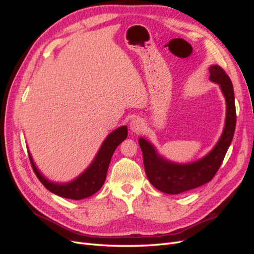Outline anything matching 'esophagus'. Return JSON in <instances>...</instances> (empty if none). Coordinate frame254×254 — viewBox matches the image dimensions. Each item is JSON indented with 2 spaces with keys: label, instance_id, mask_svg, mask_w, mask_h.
<instances>
[{
  "label": "esophagus",
  "instance_id": "esophagus-1",
  "mask_svg": "<svg viewBox=\"0 0 254 254\" xmlns=\"http://www.w3.org/2000/svg\"><path fill=\"white\" fill-rule=\"evenodd\" d=\"M143 121L139 118L132 120L131 123H130V129H131V131L134 133H140L143 130Z\"/></svg>",
  "mask_w": 254,
  "mask_h": 254
}]
</instances>
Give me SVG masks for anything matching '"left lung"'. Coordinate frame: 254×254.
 Masks as SVG:
<instances>
[{"mask_svg":"<svg viewBox=\"0 0 254 254\" xmlns=\"http://www.w3.org/2000/svg\"><path fill=\"white\" fill-rule=\"evenodd\" d=\"M209 72L210 80L219 84L226 98L227 115L224 131L219 141L205 157L191 163L177 164L161 157L153 145L144 137L139 139L146 176L152 186L163 193L180 194L211 181L220 167L232 142L236 125L232 81L219 65H211Z\"/></svg>","mask_w":254,"mask_h":254,"instance_id":"1","label":"left lung"}]
</instances>
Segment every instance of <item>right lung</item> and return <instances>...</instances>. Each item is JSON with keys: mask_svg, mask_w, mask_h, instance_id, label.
<instances>
[{"mask_svg": "<svg viewBox=\"0 0 254 254\" xmlns=\"http://www.w3.org/2000/svg\"><path fill=\"white\" fill-rule=\"evenodd\" d=\"M127 134L128 131L126 126L115 129L105 139L93 162L77 178L68 183H55L48 180L38 171L30 153H28V156L38 179L50 191L60 197L79 200V199L87 198L95 194L104 186L113 152L118 146L126 139Z\"/></svg>", "mask_w": 254, "mask_h": 254, "instance_id": "1", "label": "right lung"}]
</instances>
